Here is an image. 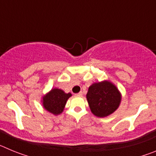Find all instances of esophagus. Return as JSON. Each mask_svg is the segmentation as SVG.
Listing matches in <instances>:
<instances>
[{
  "label": "esophagus",
  "mask_w": 156,
  "mask_h": 156,
  "mask_svg": "<svg viewBox=\"0 0 156 156\" xmlns=\"http://www.w3.org/2000/svg\"><path fill=\"white\" fill-rule=\"evenodd\" d=\"M76 96H77V97H81V96H82L83 95V93L82 92H80V93H78V94H76Z\"/></svg>",
  "instance_id": "1"
}]
</instances>
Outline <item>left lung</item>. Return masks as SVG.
<instances>
[{
    "label": "left lung",
    "instance_id": "obj_1",
    "mask_svg": "<svg viewBox=\"0 0 156 156\" xmlns=\"http://www.w3.org/2000/svg\"><path fill=\"white\" fill-rule=\"evenodd\" d=\"M86 97L92 113L101 118L113 113L122 99L116 86L108 80L93 83L88 88Z\"/></svg>",
    "mask_w": 156,
    "mask_h": 156
}]
</instances>
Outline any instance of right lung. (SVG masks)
Segmentation results:
<instances>
[{
	"instance_id": "1",
	"label": "right lung",
	"mask_w": 156,
	"mask_h": 156,
	"mask_svg": "<svg viewBox=\"0 0 156 156\" xmlns=\"http://www.w3.org/2000/svg\"><path fill=\"white\" fill-rule=\"evenodd\" d=\"M71 96V93H66L58 88H52L43 96L41 101L43 107L53 115H59L63 112L67 101Z\"/></svg>"
}]
</instances>
